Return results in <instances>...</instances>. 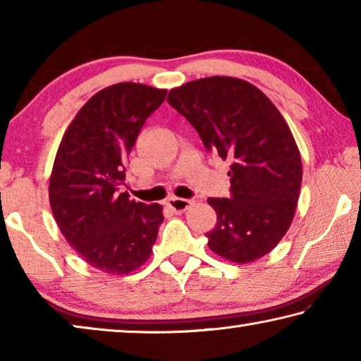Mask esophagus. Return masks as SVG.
I'll use <instances>...</instances> for the list:
<instances>
[{
    "label": "esophagus",
    "mask_w": 361,
    "mask_h": 361,
    "mask_svg": "<svg viewBox=\"0 0 361 361\" xmlns=\"http://www.w3.org/2000/svg\"><path fill=\"white\" fill-rule=\"evenodd\" d=\"M192 204H194L192 200H189V199H180V197H170V199L167 200V205H169L170 209H172L173 212H176V213L186 212Z\"/></svg>",
    "instance_id": "obj_1"
}]
</instances>
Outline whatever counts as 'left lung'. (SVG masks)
<instances>
[{
    "mask_svg": "<svg viewBox=\"0 0 361 361\" xmlns=\"http://www.w3.org/2000/svg\"><path fill=\"white\" fill-rule=\"evenodd\" d=\"M167 102L189 121L207 151L231 161V197H210L216 224L212 252L252 262L282 240L295 216L302 164L276 105L243 79L212 76L169 92Z\"/></svg>",
    "mask_w": 361,
    "mask_h": 361,
    "instance_id": "left-lung-1",
    "label": "left lung"
}]
</instances>
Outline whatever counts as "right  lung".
Here are the masks:
<instances>
[{
	"instance_id": "add662e5",
	"label": "right lung",
	"mask_w": 361,
	"mask_h": 361,
	"mask_svg": "<svg viewBox=\"0 0 361 361\" xmlns=\"http://www.w3.org/2000/svg\"><path fill=\"white\" fill-rule=\"evenodd\" d=\"M167 90L119 82L97 92L66 129L54 161L49 200L66 242L102 272L124 276L152 253L162 205L119 192L124 162Z\"/></svg>"
}]
</instances>
